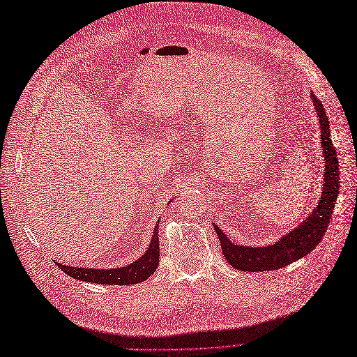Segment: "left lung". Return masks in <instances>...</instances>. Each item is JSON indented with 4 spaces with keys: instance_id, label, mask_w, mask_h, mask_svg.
Wrapping results in <instances>:
<instances>
[{
    "instance_id": "8db88e82",
    "label": "left lung",
    "mask_w": 357,
    "mask_h": 357,
    "mask_svg": "<svg viewBox=\"0 0 357 357\" xmlns=\"http://www.w3.org/2000/svg\"><path fill=\"white\" fill-rule=\"evenodd\" d=\"M311 96L319 116L323 156H325V178H323L320 202L314 211L305 219V222H302L296 229L284 235L275 244L266 247L236 245L228 240V236L218 228V225H214L226 261L235 269H240V271H271V269L283 268L295 262L302 256L308 255L312 248H316L328 229L331 215L333 213V205L340 192V165L337 152H335L331 139L329 119L326 116V110L323 109V104L316 98L314 93H311Z\"/></svg>"
}]
</instances>
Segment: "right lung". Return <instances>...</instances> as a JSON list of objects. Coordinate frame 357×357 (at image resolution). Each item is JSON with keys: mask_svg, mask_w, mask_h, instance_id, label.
<instances>
[{"mask_svg": "<svg viewBox=\"0 0 357 357\" xmlns=\"http://www.w3.org/2000/svg\"><path fill=\"white\" fill-rule=\"evenodd\" d=\"M159 264V235H158V223L155 226L153 238L150 241L147 252L138 259L137 262L113 269H92V268H77V266H66L62 264H56L63 273L82 280V282H91L98 284H137L144 282L146 278L152 275Z\"/></svg>", "mask_w": 357, "mask_h": 357, "instance_id": "1", "label": "right lung"}]
</instances>
